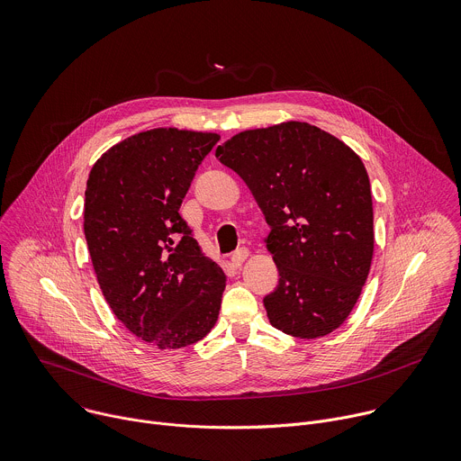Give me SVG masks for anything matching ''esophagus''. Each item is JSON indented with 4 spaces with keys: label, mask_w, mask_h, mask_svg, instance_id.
<instances>
[{
    "label": "esophagus",
    "mask_w": 461,
    "mask_h": 461,
    "mask_svg": "<svg viewBox=\"0 0 461 461\" xmlns=\"http://www.w3.org/2000/svg\"><path fill=\"white\" fill-rule=\"evenodd\" d=\"M247 256H249V249L241 247V249H238V250H234V252H232L230 261H232V265H234V267H240V265L247 259Z\"/></svg>",
    "instance_id": "obj_1"
}]
</instances>
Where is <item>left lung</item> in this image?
<instances>
[{
    "instance_id": "obj_1",
    "label": "left lung",
    "mask_w": 461,
    "mask_h": 461,
    "mask_svg": "<svg viewBox=\"0 0 461 461\" xmlns=\"http://www.w3.org/2000/svg\"><path fill=\"white\" fill-rule=\"evenodd\" d=\"M216 158L250 189L270 232L280 280L263 298L272 327L320 338L338 329L369 276L375 230L371 181L359 156L302 122L245 131Z\"/></svg>"
}]
</instances>
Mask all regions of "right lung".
<instances>
[{
	"instance_id": "add662e5",
	"label": "right lung",
	"mask_w": 461,
	"mask_h": 461,
	"mask_svg": "<svg viewBox=\"0 0 461 461\" xmlns=\"http://www.w3.org/2000/svg\"><path fill=\"white\" fill-rule=\"evenodd\" d=\"M218 134L152 129L92 167L83 229L100 289L116 318L158 348H181L214 327L225 274L179 216Z\"/></svg>"
}]
</instances>
